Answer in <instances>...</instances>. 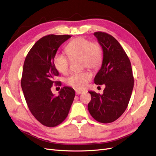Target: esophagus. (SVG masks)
I'll use <instances>...</instances> for the list:
<instances>
[{
    "label": "esophagus",
    "mask_w": 156,
    "mask_h": 156,
    "mask_svg": "<svg viewBox=\"0 0 156 156\" xmlns=\"http://www.w3.org/2000/svg\"><path fill=\"white\" fill-rule=\"evenodd\" d=\"M75 91H76V95H79V94H80L83 93L84 91L82 90H80V89H76V90H75Z\"/></svg>",
    "instance_id": "1"
}]
</instances>
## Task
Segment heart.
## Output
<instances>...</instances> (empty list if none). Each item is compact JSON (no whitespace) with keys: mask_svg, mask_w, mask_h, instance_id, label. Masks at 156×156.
<instances>
[{"mask_svg":"<svg viewBox=\"0 0 156 156\" xmlns=\"http://www.w3.org/2000/svg\"><path fill=\"white\" fill-rule=\"evenodd\" d=\"M69 57L62 52H57L53 58V65L59 73L66 74L69 73L70 59L81 57L82 67L96 70L101 66L103 61V50L100 44L91 42L84 37H77L72 40L65 47ZM91 78L88 71H82L74 73L66 80L69 86L75 88L82 89L85 87Z\"/></svg>","mask_w":156,"mask_h":156,"instance_id":"heart-1","label":"heart"}]
</instances>
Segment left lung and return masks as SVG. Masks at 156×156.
Returning <instances> with one entry per match:
<instances>
[{"label":"left lung","mask_w":156,"mask_h":156,"mask_svg":"<svg viewBox=\"0 0 156 156\" xmlns=\"http://www.w3.org/2000/svg\"><path fill=\"white\" fill-rule=\"evenodd\" d=\"M94 35L103 50L102 65L94 83L105 84V88L103 94L89 91L91 99L87 108L97 121L109 123L125 111L133 92L134 78L130 60L117 40L100 31Z\"/></svg>","instance_id":"obj_1"}]
</instances>
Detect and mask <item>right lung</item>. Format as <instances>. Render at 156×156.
Listing matches in <instances>:
<instances>
[{
    "label": "right lung",
    "instance_id": "add662e5",
    "mask_svg": "<svg viewBox=\"0 0 156 156\" xmlns=\"http://www.w3.org/2000/svg\"><path fill=\"white\" fill-rule=\"evenodd\" d=\"M70 35H49L34 44L23 64L21 86L31 113L42 125L49 127L58 125L69 115L75 96L70 87L65 86L58 96L52 93L58 72L53 58L59 47ZM60 84V83H58Z\"/></svg>",
    "mask_w": 156,
    "mask_h": 156
}]
</instances>
